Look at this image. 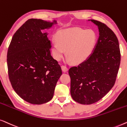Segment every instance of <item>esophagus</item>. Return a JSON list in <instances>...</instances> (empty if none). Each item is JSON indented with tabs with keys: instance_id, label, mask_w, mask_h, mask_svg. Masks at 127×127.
<instances>
[{
	"instance_id": "esophagus-1",
	"label": "esophagus",
	"mask_w": 127,
	"mask_h": 127,
	"mask_svg": "<svg viewBox=\"0 0 127 127\" xmlns=\"http://www.w3.org/2000/svg\"><path fill=\"white\" fill-rule=\"evenodd\" d=\"M62 71H63L64 72H67L68 70V68L66 67V66H65V65H62Z\"/></svg>"
}]
</instances>
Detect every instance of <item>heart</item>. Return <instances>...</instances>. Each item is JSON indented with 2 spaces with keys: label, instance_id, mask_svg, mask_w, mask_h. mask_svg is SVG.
<instances>
[{
  "label": "heart",
  "instance_id": "obj_1",
  "mask_svg": "<svg viewBox=\"0 0 127 127\" xmlns=\"http://www.w3.org/2000/svg\"><path fill=\"white\" fill-rule=\"evenodd\" d=\"M51 44V52L55 60L60 61L65 53L68 61L79 64L86 61L95 49L97 35L92 29L70 28L59 30Z\"/></svg>",
  "mask_w": 127,
  "mask_h": 127
}]
</instances>
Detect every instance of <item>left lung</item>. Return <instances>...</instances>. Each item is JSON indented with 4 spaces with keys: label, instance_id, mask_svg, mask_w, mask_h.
Returning a JSON list of instances; mask_svg holds the SVG:
<instances>
[{
    "label": "left lung",
    "instance_id": "left-lung-1",
    "mask_svg": "<svg viewBox=\"0 0 127 127\" xmlns=\"http://www.w3.org/2000/svg\"><path fill=\"white\" fill-rule=\"evenodd\" d=\"M97 26L99 37L94 52L86 61L71 67V95L83 105L92 104L104 97L115 85L120 64L119 41L106 25L90 19Z\"/></svg>",
    "mask_w": 127,
    "mask_h": 127
}]
</instances>
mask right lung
I'll list each match as a JSON object with an SVG mask.
<instances>
[{
	"mask_svg": "<svg viewBox=\"0 0 127 127\" xmlns=\"http://www.w3.org/2000/svg\"><path fill=\"white\" fill-rule=\"evenodd\" d=\"M56 20H28L12 37L7 52L8 76L18 95L32 104L40 105L52 98L62 74L58 62L51 54L48 32Z\"/></svg>",
	"mask_w": 127,
	"mask_h": 127,
	"instance_id": "right-lung-1",
	"label": "right lung"
}]
</instances>
